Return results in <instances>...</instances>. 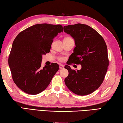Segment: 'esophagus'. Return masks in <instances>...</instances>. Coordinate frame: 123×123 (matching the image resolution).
<instances>
[{"label":"esophagus","mask_w":123,"mask_h":123,"mask_svg":"<svg viewBox=\"0 0 123 123\" xmlns=\"http://www.w3.org/2000/svg\"><path fill=\"white\" fill-rule=\"evenodd\" d=\"M64 68V66L62 65V64H61L60 65V69H63Z\"/></svg>","instance_id":"esophagus-1"}]
</instances>
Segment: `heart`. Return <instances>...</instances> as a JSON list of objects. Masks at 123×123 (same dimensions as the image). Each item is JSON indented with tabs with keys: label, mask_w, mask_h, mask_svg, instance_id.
<instances>
[{
	"label": "heart",
	"mask_w": 123,
	"mask_h": 123,
	"mask_svg": "<svg viewBox=\"0 0 123 123\" xmlns=\"http://www.w3.org/2000/svg\"><path fill=\"white\" fill-rule=\"evenodd\" d=\"M59 61H63V60H64V59H63V57H59Z\"/></svg>",
	"instance_id": "1"
}]
</instances>
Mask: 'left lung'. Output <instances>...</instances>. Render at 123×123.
<instances>
[{
	"label": "left lung",
	"instance_id": "1",
	"mask_svg": "<svg viewBox=\"0 0 123 123\" xmlns=\"http://www.w3.org/2000/svg\"><path fill=\"white\" fill-rule=\"evenodd\" d=\"M63 30L74 39L76 45L68 63L81 65V69L76 71L65 66L69 74L64 82L77 95L91 94L100 86L107 72L109 61L106 44L97 31L86 24L64 26Z\"/></svg>",
	"mask_w": 123,
	"mask_h": 123
}]
</instances>
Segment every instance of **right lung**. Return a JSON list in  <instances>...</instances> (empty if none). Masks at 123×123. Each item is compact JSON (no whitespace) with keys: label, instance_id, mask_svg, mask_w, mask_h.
Wrapping results in <instances>:
<instances>
[{"label":"right lung","instance_id":"obj_1","mask_svg":"<svg viewBox=\"0 0 123 123\" xmlns=\"http://www.w3.org/2000/svg\"><path fill=\"white\" fill-rule=\"evenodd\" d=\"M63 32L61 25L38 24L25 29L14 39L9 57L12 78L18 88L29 94L42 92L59 69L57 63L41 67L53 39Z\"/></svg>","mask_w":123,"mask_h":123}]
</instances>
